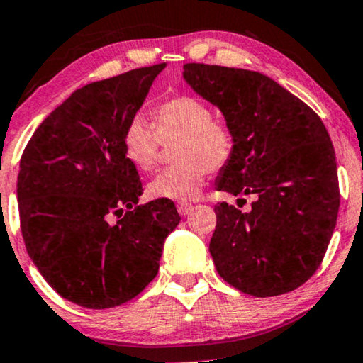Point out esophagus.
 I'll use <instances>...</instances> for the list:
<instances>
[{"label": "esophagus", "instance_id": "esophagus-1", "mask_svg": "<svg viewBox=\"0 0 363 363\" xmlns=\"http://www.w3.org/2000/svg\"><path fill=\"white\" fill-rule=\"evenodd\" d=\"M193 210V205H191V203H186V201H182V203H177V211H179V215H187L189 213V211Z\"/></svg>", "mask_w": 363, "mask_h": 363}]
</instances>
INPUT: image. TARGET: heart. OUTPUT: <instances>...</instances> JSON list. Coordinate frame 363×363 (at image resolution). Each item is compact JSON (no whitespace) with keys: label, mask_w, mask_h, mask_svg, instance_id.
<instances>
[{"label":"heart","mask_w":363,"mask_h":363,"mask_svg":"<svg viewBox=\"0 0 363 363\" xmlns=\"http://www.w3.org/2000/svg\"><path fill=\"white\" fill-rule=\"evenodd\" d=\"M210 106L191 95H179L158 104L152 124L135 118L123 136L126 158L141 172L157 167L162 143L176 145L174 167L150 181L148 194L157 199L189 201L210 170L222 169L234 153V133L223 121L211 118Z\"/></svg>","instance_id":"1"}]
</instances>
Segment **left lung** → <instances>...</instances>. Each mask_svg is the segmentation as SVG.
Instances as JSON below:
<instances>
[{
    "label": "left lung",
    "instance_id": "8db88e82",
    "mask_svg": "<svg viewBox=\"0 0 363 363\" xmlns=\"http://www.w3.org/2000/svg\"><path fill=\"white\" fill-rule=\"evenodd\" d=\"M182 77L222 111L234 133V153L216 189L254 196L247 211L225 201L215 206L210 254L216 272L254 297L298 289L323 262L338 218L328 129L307 104L262 73L187 62Z\"/></svg>",
    "mask_w": 363,
    "mask_h": 363
}]
</instances>
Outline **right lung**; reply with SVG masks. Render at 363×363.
I'll list each match as a JSON object with an SVG mask.
<instances>
[{"mask_svg": "<svg viewBox=\"0 0 363 363\" xmlns=\"http://www.w3.org/2000/svg\"><path fill=\"white\" fill-rule=\"evenodd\" d=\"M164 68L74 90L40 123L20 160L16 199L28 256L62 298L86 309H111L143 291L181 222L170 199L138 205L143 187L123 145Z\"/></svg>", "mask_w": 363, "mask_h": 363, "instance_id": "obj_1", "label": "right lung"}]
</instances>
